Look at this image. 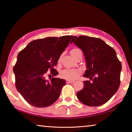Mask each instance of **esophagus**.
<instances>
[{
  "label": "esophagus",
  "mask_w": 132,
  "mask_h": 132,
  "mask_svg": "<svg viewBox=\"0 0 132 132\" xmlns=\"http://www.w3.org/2000/svg\"><path fill=\"white\" fill-rule=\"evenodd\" d=\"M74 82H75V81H72V80H66V83L67 84H68V83H69V84L74 83Z\"/></svg>",
  "instance_id": "esophagus-1"
}]
</instances>
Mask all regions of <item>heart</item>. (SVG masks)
I'll return each instance as SVG.
<instances>
[{"instance_id": "heart-1", "label": "heart", "mask_w": 132, "mask_h": 132, "mask_svg": "<svg viewBox=\"0 0 132 132\" xmlns=\"http://www.w3.org/2000/svg\"><path fill=\"white\" fill-rule=\"evenodd\" d=\"M80 50L78 48H74L71 50V54L72 56L75 55V54L78 51ZM81 73V71L79 69H66L62 71L61 75L64 79L68 80H75L78 77V76Z\"/></svg>"}]
</instances>
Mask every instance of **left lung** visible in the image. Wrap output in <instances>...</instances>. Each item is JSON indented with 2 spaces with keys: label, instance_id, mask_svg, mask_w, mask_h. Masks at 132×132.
I'll use <instances>...</instances> for the list:
<instances>
[{
  "label": "left lung",
  "instance_id": "obj_1",
  "mask_svg": "<svg viewBox=\"0 0 132 132\" xmlns=\"http://www.w3.org/2000/svg\"><path fill=\"white\" fill-rule=\"evenodd\" d=\"M73 42L83 52L87 70L83 76L84 87L77 93L82 104L90 106H101L108 102L120 86L121 62L115 51L103 40L80 35L73 36Z\"/></svg>",
  "mask_w": 132,
  "mask_h": 132
}]
</instances>
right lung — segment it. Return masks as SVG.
Listing matches in <instances>:
<instances>
[{
    "label": "right lung",
    "mask_w": 132,
    "mask_h": 132,
    "mask_svg": "<svg viewBox=\"0 0 132 132\" xmlns=\"http://www.w3.org/2000/svg\"><path fill=\"white\" fill-rule=\"evenodd\" d=\"M72 37L35 39L18 54L13 67L15 87L29 104L43 108L50 106L59 97L65 80L53 77L48 81L45 77L49 70L54 76L58 75L54 68Z\"/></svg>",
    "instance_id": "add662e5"
}]
</instances>
